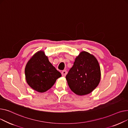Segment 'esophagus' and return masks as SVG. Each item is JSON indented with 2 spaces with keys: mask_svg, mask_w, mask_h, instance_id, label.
Instances as JSON below:
<instances>
[{
  "mask_svg": "<svg viewBox=\"0 0 128 128\" xmlns=\"http://www.w3.org/2000/svg\"><path fill=\"white\" fill-rule=\"evenodd\" d=\"M62 76H66V74H67V71L66 70H64L62 71Z\"/></svg>",
  "mask_w": 128,
  "mask_h": 128,
  "instance_id": "obj_1",
  "label": "esophagus"
}]
</instances>
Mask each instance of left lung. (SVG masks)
Instances as JSON below:
<instances>
[{
    "mask_svg": "<svg viewBox=\"0 0 128 128\" xmlns=\"http://www.w3.org/2000/svg\"><path fill=\"white\" fill-rule=\"evenodd\" d=\"M100 79L98 62L94 55L85 51L80 52L66 76L70 88L79 96L92 92L99 85Z\"/></svg>",
    "mask_w": 128,
    "mask_h": 128,
    "instance_id": "obj_1",
    "label": "left lung"
}]
</instances>
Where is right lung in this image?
<instances>
[{
    "instance_id": "1",
    "label": "right lung",
    "mask_w": 128,
    "mask_h": 128,
    "mask_svg": "<svg viewBox=\"0 0 128 128\" xmlns=\"http://www.w3.org/2000/svg\"><path fill=\"white\" fill-rule=\"evenodd\" d=\"M25 73L29 86L39 92H46L62 74L49 62L43 51L36 52L26 64Z\"/></svg>"
}]
</instances>
